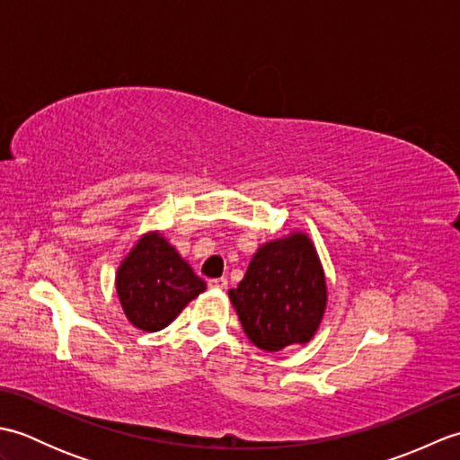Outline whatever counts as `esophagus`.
<instances>
[{"label": "esophagus", "instance_id": "esophagus-1", "mask_svg": "<svg viewBox=\"0 0 460 460\" xmlns=\"http://www.w3.org/2000/svg\"><path fill=\"white\" fill-rule=\"evenodd\" d=\"M208 285H209V288H217V290H223L225 287H227V279H209V282H208Z\"/></svg>", "mask_w": 460, "mask_h": 460}]
</instances>
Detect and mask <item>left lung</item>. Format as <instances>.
<instances>
[{"label":"left lung","instance_id":"1","mask_svg":"<svg viewBox=\"0 0 460 460\" xmlns=\"http://www.w3.org/2000/svg\"><path fill=\"white\" fill-rule=\"evenodd\" d=\"M326 279L305 233L262 245L229 290L247 338L265 351L306 344L326 310Z\"/></svg>","mask_w":460,"mask_h":460}]
</instances>
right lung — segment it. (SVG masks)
Returning a JSON list of instances; mask_svg holds the SVG:
<instances>
[{
	"mask_svg": "<svg viewBox=\"0 0 460 460\" xmlns=\"http://www.w3.org/2000/svg\"><path fill=\"white\" fill-rule=\"evenodd\" d=\"M126 318L144 332H158L205 290L199 279L160 233L144 235L116 275Z\"/></svg>",
	"mask_w": 460,
	"mask_h": 460,
	"instance_id": "add662e5",
	"label": "right lung"
}]
</instances>
